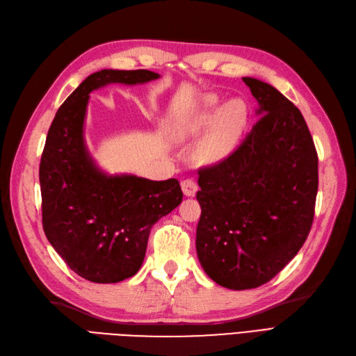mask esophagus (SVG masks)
Wrapping results in <instances>:
<instances>
[{"instance_id":"34e87169","label":"esophagus","mask_w":356,"mask_h":356,"mask_svg":"<svg viewBox=\"0 0 356 356\" xmlns=\"http://www.w3.org/2000/svg\"><path fill=\"white\" fill-rule=\"evenodd\" d=\"M181 188H182V193H184L186 196H195L197 193V184L193 179H184L181 182Z\"/></svg>"}]
</instances>
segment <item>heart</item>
Instances as JSON below:
<instances>
[{
	"instance_id": "1",
	"label": "heart",
	"mask_w": 356,
	"mask_h": 356,
	"mask_svg": "<svg viewBox=\"0 0 356 356\" xmlns=\"http://www.w3.org/2000/svg\"><path fill=\"white\" fill-rule=\"evenodd\" d=\"M211 131L203 139L199 156L204 161H218L227 156L239 143L248 123V108L242 99H233L220 108V98L208 93L200 98L195 111L174 127L177 139L199 134L211 120Z\"/></svg>"
}]
</instances>
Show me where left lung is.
I'll return each instance as SVG.
<instances>
[{
    "mask_svg": "<svg viewBox=\"0 0 356 356\" xmlns=\"http://www.w3.org/2000/svg\"><path fill=\"white\" fill-rule=\"evenodd\" d=\"M258 122L234 152L199 170L196 251L203 270L241 291L275 277L307 239L318 193V154L297 106L267 84L242 79Z\"/></svg>",
    "mask_w": 356,
    "mask_h": 356,
    "instance_id": "8db88e82",
    "label": "left lung"
}]
</instances>
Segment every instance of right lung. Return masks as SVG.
Instances as JSON below:
<instances>
[{"mask_svg": "<svg viewBox=\"0 0 356 356\" xmlns=\"http://www.w3.org/2000/svg\"><path fill=\"white\" fill-rule=\"evenodd\" d=\"M148 70H102L89 75L60 105L40 163L42 229L71 270L95 284H115L143 266L149 230L182 200L175 178L152 181L108 175L84 143L89 93L111 83L143 84Z\"/></svg>", "mask_w": 356, "mask_h": 356, "instance_id": "obj_1", "label": "right lung"}]
</instances>
